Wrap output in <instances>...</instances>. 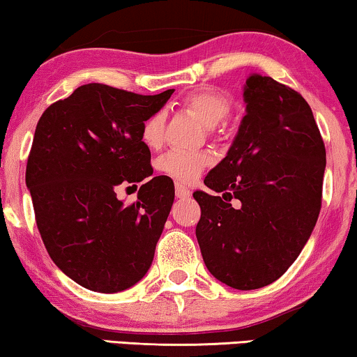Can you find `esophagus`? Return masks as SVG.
Listing matches in <instances>:
<instances>
[{
  "mask_svg": "<svg viewBox=\"0 0 357 357\" xmlns=\"http://www.w3.org/2000/svg\"><path fill=\"white\" fill-rule=\"evenodd\" d=\"M190 195H192V192H190V190L185 187V185H182V183L175 185V197H177L178 199L190 198Z\"/></svg>",
  "mask_w": 357,
  "mask_h": 357,
  "instance_id": "34e87169",
  "label": "esophagus"
}]
</instances>
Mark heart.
<instances>
[{
	"label": "heart",
	"mask_w": 357,
	"mask_h": 357,
	"mask_svg": "<svg viewBox=\"0 0 357 357\" xmlns=\"http://www.w3.org/2000/svg\"><path fill=\"white\" fill-rule=\"evenodd\" d=\"M182 107L197 116L206 128L222 123L232 110V100L222 92L214 89L195 91L183 97ZM165 116L162 112H155L144 121L141 130V139L151 149L159 148L164 139ZM214 162L211 153L198 151V153H183V151H170L159 159V170L178 182H193L199 177L204 169Z\"/></svg>",
	"instance_id": "1"
}]
</instances>
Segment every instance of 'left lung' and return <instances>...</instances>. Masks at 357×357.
Returning a JSON list of instances; mask_svg holds the SVG:
<instances>
[{"instance_id": "left-lung-1", "label": "left lung", "mask_w": 357, "mask_h": 357, "mask_svg": "<svg viewBox=\"0 0 357 357\" xmlns=\"http://www.w3.org/2000/svg\"><path fill=\"white\" fill-rule=\"evenodd\" d=\"M245 116L227 155L195 192L197 238L209 273L234 289L271 284L314 231L321 208L325 144L310 105L270 76L243 87Z\"/></svg>"}]
</instances>
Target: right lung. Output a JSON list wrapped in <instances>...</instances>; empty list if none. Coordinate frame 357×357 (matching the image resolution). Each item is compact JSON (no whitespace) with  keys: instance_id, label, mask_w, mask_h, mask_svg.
<instances>
[{"instance_id":"1","label":"right lung","mask_w":357,"mask_h":357,"mask_svg":"<svg viewBox=\"0 0 357 357\" xmlns=\"http://www.w3.org/2000/svg\"><path fill=\"white\" fill-rule=\"evenodd\" d=\"M172 92L141 96L91 82L38 120L26 169L37 227L53 263L86 289L125 291L153 263L175 190L165 175L151 177L141 130ZM139 181L138 202L116 198V184Z\"/></svg>"}]
</instances>
